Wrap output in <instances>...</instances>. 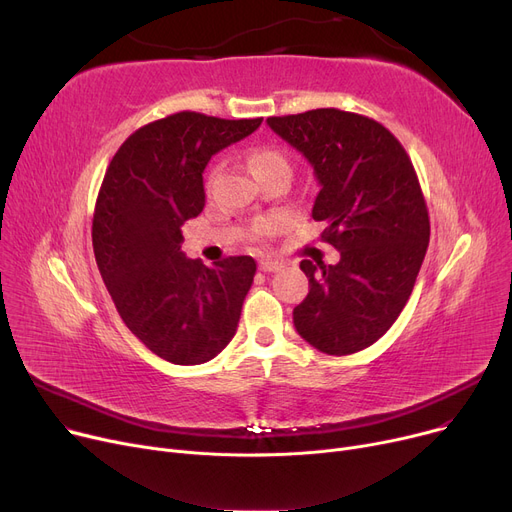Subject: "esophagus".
<instances>
[{"instance_id": "obj_1", "label": "esophagus", "mask_w": 512, "mask_h": 512, "mask_svg": "<svg viewBox=\"0 0 512 512\" xmlns=\"http://www.w3.org/2000/svg\"><path fill=\"white\" fill-rule=\"evenodd\" d=\"M282 267L280 261H274V259H261L259 261V270L265 272V274H272V272H278Z\"/></svg>"}]
</instances>
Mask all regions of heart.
<instances>
[{"label": "heart", "mask_w": 512, "mask_h": 512, "mask_svg": "<svg viewBox=\"0 0 512 512\" xmlns=\"http://www.w3.org/2000/svg\"><path fill=\"white\" fill-rule=\"evenodd\" d=\"M249 166H251L253 174H257V172H261V170H265V168H276V166L288 168L286 157H284L278 149H270V147H263V149L253 151V155H251V159H249ZM278 226H280L278 220H261V222L257 224L255 232H257L259 236H267V234L276 232Z\"/></svg>", "instance_id": "b5f03b06"}]
</instances>
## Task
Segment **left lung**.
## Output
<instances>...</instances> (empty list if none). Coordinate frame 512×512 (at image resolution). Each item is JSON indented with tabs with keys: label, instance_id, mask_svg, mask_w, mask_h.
Returning <instances> with one entry per match:
<instances>
[{
	"label": "left lung",
	"instance_id": "left-lung-1",
	"mask_svg": "<svg viewBox=\"0 0 512 512\" xmlns=\"http://www.w3.org/2000/svg\"><path fill=\"white\" fill-rule=\"evenodd\" d=\"M313 166V220L340 251L336 265L301 261L309 294L294 307L297 332L326 355L380 340L405 309L429 242V215L405 147L367 116L321 107L267 118Z\"/></svg>",
	"mask_w": 512,
	"mask_h": 512
}]
</instances>
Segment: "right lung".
Returning a JSON list of instances; mask_svg holds the SVG:
<instances>
[{"label": "right lung", "instance_id": "right-lung-1", "mask_svg": "<svg viewBox=\"0 0 512 512\" xmlns=\"http://www.w3.org/2000/svg\"><path fill=\"white\" fill-rule=\"evenodd\" d=\"M261 120L178 112L134 130L105 170L93 215L97 267L126 328L174 365L205 363L236 334L255 259H188L180 226L205 207L211 155Z\"/></svg>", "mask_w": 512, "mask_h": 512}]
</instances>
